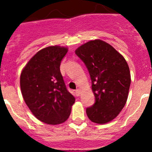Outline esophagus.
Returning <instances> with one entry per match:
<instances>
[{
  "mask_svg": "<svg viewBox=\"0 0 152 152\" xmlns=\"http://www.w3.org/2000/svg\"><path fill=\"white\" fill-rule=\"evenodd\" d=\"M75 93H76V95L77 96H80V94H81V90H80V89H77V90H75Z\"/></svg>",
  "mask_w": 152,
  "mask_h": 152,
  "instance_id": "1",
  "label": "esophagus"
}]
</instances>
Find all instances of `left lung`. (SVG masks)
Segmentation results:
<instances>
[{
    "mask_svg": "<svg viewBox=\"0 0 152 152\" xmlns=\"http://www.w3.org/2000/svg\"><path fill=\"white\" fill-rule=\"evenodd\" d=\"M90 74L95 103L86 110L94 123L111 121L126 104L131 84L128 64L110 44L96 39L76 50Z\"/></svg>",
    "mask_w": 152,
    "mask_h": 152,
    "instance_id": "8db88e82",
    "label": "left lung"
}]
</instances>
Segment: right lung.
I'll return each instance as SVG.
<instances>
[{
	"label": "right lung",
	"instance_id": "add662e5",
	"mask_svg": "<svg viewBox=\"0 0 152 152\" xmlns=\"http://www.w3.org/2000/svg\"><path fill=\"white\" fill-rule=\"evenodd\" d=\"M66 48L50 46L38 51L20 75V88L34 115L48 124H62L69 118L75 98L67 90L60 72Z\"/></svg>",
	"mask_w": 152,
	"mask_h": 152
}]
</instances>
